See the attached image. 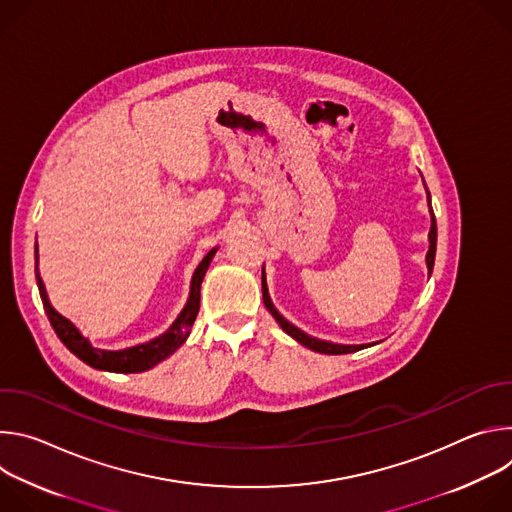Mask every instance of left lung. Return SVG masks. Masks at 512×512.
Wrapping results in <instances>:
<instances>
[{
    "mask_svg": "<svg viewBox=\"0 0 512 512\" xmlns=\"http://www.w3.org/2000/svg\"><path fill=\"white\" fill-rule=\"evenodd\" d=\"M427 198H429V190H427ZM429 208H431V202H429ZM435 245H437V225H435V214H433V208H431V231H429V251H427V269L429 273L433 271V261H435ZM261 285H263V302H265V308L271 312V316L277 320V324L291 336L296 338L298 342H302L304 346L316 350V352H324V354H346V352H356L360 348H364V344L360 346H342V344H332V342H324V340H318V338H312L308 334H304L302 330H298L296 326H291L271 304L269 300V294H267V283H265V273L261 275Z\"/></svg>",
    "mask_w": 512,
    "mask_h": 512,
    "instance_id": "left-lung-1",
    "label": "left lung"
}]
</instances>
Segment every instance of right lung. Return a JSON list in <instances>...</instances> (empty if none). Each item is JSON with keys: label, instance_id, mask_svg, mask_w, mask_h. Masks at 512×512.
<instances>
[{"label": "right lung", "instance_id": "right-lung-1", "mask_svg": "<svg viewBox=\"0 0 512 512\" xmlns=\"http://www.w3.org/2000/svg\"><path fill=\"white\" fill-rule=\"evenodd\" d=\"M214 251L212 249L202 261L200 265L196 267L194 271V277H192V287H190V298H188V304L186 308L182 310V314L178 316V320L170 326V330L166 334H162L160 338L148 342V344H139V346H133V348H127V350H99V348H93L89 344L87 338L81 336V332L72 326L66 318H62L48 302L46 298V289H44V283L40 279V273H38V267H36V281H38V289H40V298H42V306H44V312L56 332V336L60 338V342L75 354L79 356L83 362H87L89 367L93 369H99V371H111V373H141V371H148L152 369L154 364L162 362L164 358H168L174 350H178L182 346V342L186 340L196 316H198V310H200V285H202V279H204V273L214 257ZM36 257H38V245H36Z\"/></svg>", "mask_w": 512, "mask_h": 512}]
</instances>
